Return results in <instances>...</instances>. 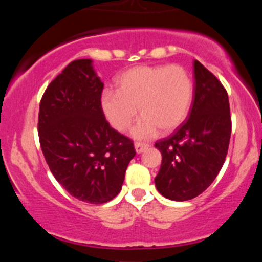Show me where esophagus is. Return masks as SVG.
I'll use <instances>...</instances> for the list:
<instances>
[{"mask_svg": "<svg viewBox=\"0 0 262 262\" xmlns=\"http://www.w3.org/2000/svg\"><path fill=\"white\" fill-rule=\"evenodd\" d=\"M134 148H135V151H137L138 154H140V152H143L144 150L149 148V144L140 143V141H137V143L134 144Z\"/></svg>", "mask_w": 262, "mask_h": 262, "instance_id": "esophagus-1", "label": "esophagus"}]
</instances>
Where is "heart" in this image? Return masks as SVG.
<instances>
[{"label": "heart", "instance_id": "1", "mask_svg": "<svg viewBox=\"0 0 262 262\" xmlns=\"http://www.w3.org/2000/svg\"><path fill=\"white\" fill-rule=\"evenodd\" d=\"M117 91L106 90L101 96L104 118L118 132H125L137 118L141 119L133 135L146 139L175 130L187 118L193 101L194 85L181 65H139L116 80Z\"/></svg>", "mask_w": 262, "mask_h": 262}]
</instances>
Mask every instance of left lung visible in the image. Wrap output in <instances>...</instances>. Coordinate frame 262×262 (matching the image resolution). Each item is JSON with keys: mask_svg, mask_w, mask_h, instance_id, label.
I'll return each mask as SVG.
<instances>
[{"mask_svg": "<svg viewBox=\"0 0 262 262\" xmlns=\"http://www.w3.org/2000/svg\"><path fill=\"white\" fill-rule=\"evenodd\" d=\"M194 97L188 119L156 141L162 160L155 186L164 197L188 201L209 187L229 148L231 117L227 90L194 60Z\"/></svg>", "mask_w": 262, "mask_h": 262, "instance_id": "1", "label": "left lung"}]
</instances>
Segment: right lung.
I'll return each instance as SVG.
<instances>
[{
    "mask_svg": "<svg viewBox=\"0 0 262 262\" xmlns=\"http://www.w3.org/2000/svg\"><path fill=\"white\" fill-rule=\"evenodd\" d=\"M102 91L92 60H75L47 87L38 116L39 143L54 177L71 196L92 204L121 192L135 156L133 140L104 118Z\"/></svg>",
    "mask_w": 262,
    "mask_h": 262,
    "instance_id": "1",
    "label": "right lung"
}]
</instances>
